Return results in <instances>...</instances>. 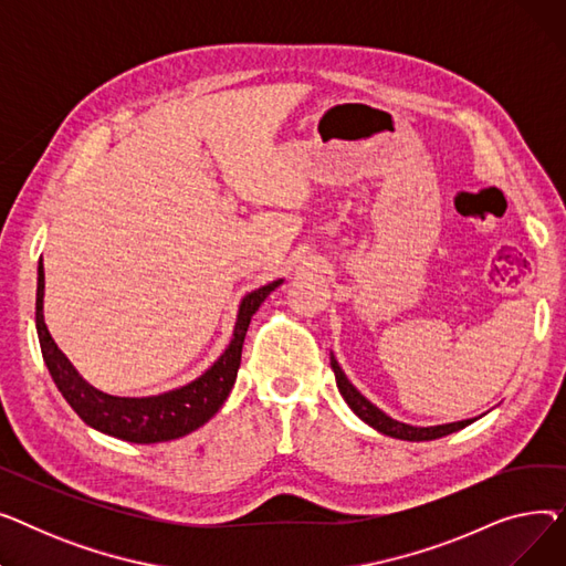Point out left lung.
Wrapping results in <instances>:
<instances>
[{"instance_id":"left-lung-1","label":"left lung","mask_w":566,"mask_h":566,"mask_svg":"<svg viewBox=\"0 0 566 566\" xmlns=\"http://www.w3.org/2000/svg\"><path fill=\"white\" fill-rule=\"evenodd\" d=\"M331 367L335 371L337 378V388L344 397V401L348 403V408L358 415L363 422H367L369 427H374L376 431L385 433V436H392L399 440H412V442H420V440H436L442 438L448 433H454L463 427H468L472 420H461V422H450V424H438V427H410L403 422L392 420L390 415H385L380 408H376L369 399H365L358 390L353 388V382L346 378V374L342 371L339 363L335 360V355H331Z\"/></svg>"}]
</instances>
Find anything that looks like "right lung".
<instances>
[{
    "instance_id": "right-lung-1",
    "label": "right lung",
    "mask_w": 566,
    "mask_h": 566,
    "mask_svg": "<svg viewBox=\"0 0 566 566\" xmlns=\"http://www.w3.org/2000/svg\"><path fill=\"white\" fill-rule=\"evenodd\" d=\"M280 284L282 280H275L245 295L241 305H238L233 337L229 346L199 378L190 380L184 388H176L156 397H114L96 390L94 385H88L54 344L43 318L45 273L41 261L36 286V333L45 367L56 385V390L62 392L69 406L80 415V420L101 433L139 444L167 442L188 436L190 431L211 420L227 401L235 382L238 367H241V353L250 318Z\"/></svg>"
}]
</instances>
